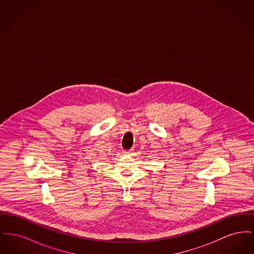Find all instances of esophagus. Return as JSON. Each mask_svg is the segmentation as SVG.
Here are the masks:
<instances>
[{"label":"esophagus","mask_w":254,"mask_h":254,"mask_svg":"<svg viewBox=\"0 0 254 254\" xmlns=\"http://www.w3.org/2000/svg\"><path fill=\"white\" fill-rule=\"evenodd\" d=\"M123 154L125 156H132V151H128V150H124Z\"/></svg>","instance_id":"1"}]
</instances>
